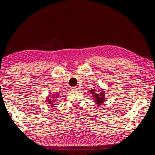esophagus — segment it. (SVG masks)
Wrapping results in <instances>:
<instances>
[{"label": "esophagus", "mask_w": 155, "mask_h": 155, "mask_svg": "<svg viewBox=\"0 0 155 155\" xmlns=\"http://www.w3.org/2000/svg\"><path fill=\"white\" fill-rule=\"evenodd\" d=\"M77 88H76V87H71V90H72V91H76V90H77Z\"/></svg>", "instance_id": "1"}]
</instances>
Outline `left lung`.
<instances>
[{
  "label": "left lung",
  "instance_id": "8db88e82",
  "mask_svg": "<svg viewBox=\"0 0 155 155\" xmlns=\"http://www.w3.org/2000/svg\"><path fill=\"white\" fill-rule=\"evenodd\" d=\"M100 93H97L95 92V89H92L90 92L92 94V97L95 101H96L97 105H101L105 101V93L103 91H100Z\"/></svg>",
  "mask_w": 155,
  "mask_h": 155
}]
</instances>
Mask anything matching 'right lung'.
<instances>
[{"instance_id":"obj_1","label":"right lung","mask_w":155,"mask_h":155,"mask_svg":"<svg viewBox=\"0 0 155 155\" xmlns=\"http://www.w3.org/2000/svg\"><path fill=\"white\" fill-rule=\"evenodd\" d=\"M53 94V96H52V97H48V98H47V100H46V101H47L48 103H49V104H51V107H54L55 105V104H54V102H53V101H54V100H54V99H52V98L58 97V96H59V94ZM51 98H52L51 99Z\"/></svg>"}]
</instances>
